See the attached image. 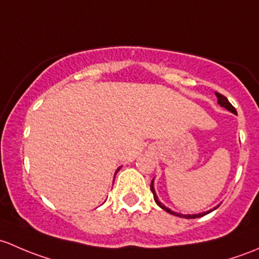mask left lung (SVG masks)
I'll list each match as a JSON object with an SVG mask.
<instances>
[{
    "mask_svg": "<svg viewBox=\"0 0 259 259\" xmlns=\"http://www.w3.org/2000/svg\"><path fill=\"white\" fill-rule=\"evenodd\" d=\"M215 96H217V98H218V103H220V106H222V107H225L226 110H228V111H231V112H233V113H236V108L233 107V106L231 105V102H229V101L227 100V98L225 97V96L223 95H221V93H217L215 92ZM151 191H152V193H153V197H154V201H156V203L158 204L159 207H161L162 209H164L166 210V212H168V213H170V214H175V215H178V217H183V218H198V217H203L204 214H207V213H209V212H212L213 209H210V210H207V212H203V213H199V214H180V213H175V212H172V210H170L169 208H167L166 206H163V204L161 203V202L158 201V197H157V194H156V192H154V188H153V181H152V183H151Z\"/></svg>",
    "mask_w": 259,
    "mask_h": 259,
    "instance_id": "1",
    "label": "left lung"
}]
</instances>
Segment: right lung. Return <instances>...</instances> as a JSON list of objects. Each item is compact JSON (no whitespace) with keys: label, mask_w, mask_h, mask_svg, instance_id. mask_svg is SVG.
Listing matches in <instances>:
<instances>
[{"label":"right lung","mask_w":259,"mask_h":259,"mask_svg":"<svg viewBox=\"0 0 259 259\" xmlns=\"http://www.w3.org/2000/svg\"><path fill=\"white\" fill-rule=\"evenodd\" d=\"M118 169H119V168H118ZM118 169H117V170H118Z\"/></svg>","instance_id":"obj_1"}]
</instances>
